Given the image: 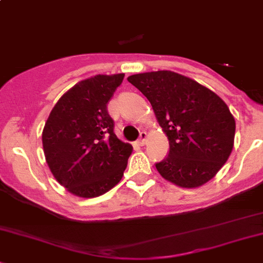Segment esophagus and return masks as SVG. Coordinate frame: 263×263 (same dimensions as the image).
<instances>
[{
  "instance_id": "34e87169",
  "label": "esophagus",
  "mask_w": 263,
  "mask_h": 263,
  "mask_svg": "<svg viewBox=\"0 0 263 263\" xmlns=\"http://www.w3.org/2000/svg\"><path fill=\"white\" fill-rule=\"evenodd\" d=\"M145 143H147V133L142 132V133H140L139 140H138V144H139V145H144Z\"/></svg>"
}]
</instances>
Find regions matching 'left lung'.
<instances>
[{
	"label": "left lung",
	"instance_id": "8db88e82",
	"mask_svg": "<svg viewBox=\"0 0 263 263\" xmlns=\"http://www.w3.org/2000/svg\"><path fill=\"white\" fill-rule=\"evenodd\" d=\"M151 102L168 138L170 153L156 164L164 180L196 189L220 171L234 145L235 120L226 102L192 78L172 71L128 77Z\"/></svg>",
	"mask_w": 263,
	"mask_h": 263
}]
</instances>
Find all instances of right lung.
<instances>
[{
    "label": "right lung",
    "mask_w": 263,
    "mask_h": 263,
    "mask_svg": "<svg viewBox=\"0 0 263 263\" xmlns=\"http://www.w3.org/2000/svg\"><path fill=\"white\" fill-rule=\"evenodd\" d=\"M124 76L96 74L76 83L45 121V161L54 178L74 196L97 197L123 178L133 147L114 133L107 104Z\"/></svg>",
    "instance_id": "right-lung-1"
}]
</instances>
